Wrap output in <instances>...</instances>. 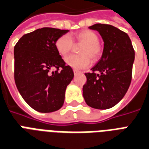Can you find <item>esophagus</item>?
Instances as JSON below:
<instances>
[{"instance_id":"34e87169","label":"esophagus","mask_w":149,"mask_h":149,"mask_svg":"<svg viewBox=\"0 0 149 149\" xmlns=\"http://www.w3.org/2000/svg\"><path fill=\"white\" fill-rule=\"evenodd\" d=\"M73 72H74V75H76V74H78L79 73L80 71H78V70H74Z\"/></svg>"}]
</instances>
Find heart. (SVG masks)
Segmentation results:
<instances>
[{"mask_svg":"<svg viewBox=\"0 0 149 149\" xmlns=\"http://www.w3.org/2000/svg\"><path fill=\"white\" fill-rule=\"evenodd\" d=\"M74 40L82 45L79 49L81 55H71L65 58V63L72 68L82 69L89 66L91 60L96 62L102 56V47L99 43V36L91 30H85L76 33ZM74 47L73 40L68 35L59 37L55 42V48L60 55L67 56Z\"/></svg>","mask_w":149,"mask_h":149,"instance_id":"heart-1","label":"heart"}]
</instances>
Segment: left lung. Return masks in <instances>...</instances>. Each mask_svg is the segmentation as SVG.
Masks as SVG:
<instances>
[{"label": "left lung", "mask_w": 149, "mask_h": 149, "mask_svg": "<svg viewBox=\"0 0 149 149\" xmlns=\"http://www.w3.org/2000/svg\"><path fill=\"white\" fill-rule=\"evenodd\" d=\"M88 29L100 33L104 45L92 72L85 74L83 97L92 108L109 109L124 98L130 86L134 50L128 35L113 25L99 23Z\"/></svg>", "instance_id": "left-lung-1"}]
</instances>
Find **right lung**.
Wrapping results in <instances>:
<instances>
[{
  "label": "right lung",
  "mask_w": 149,
  "mask_h": 149,
  "mask_svg": "<svg viewBox=\"0 0 149 149\" xmlns=\"http://www.w3.org/2000/svg\"><path fill=\"white\" fill-rule=\"evenodd\" d=\"M68 32L54 28L38 29L23 36L14 48L17 88L25 102L40 113L61 108L67 86L74 78L72 68L65 65L55 48L56 40ZM54 67L57 71L49 73Z\"/></svg>",
  "instance_id": "1"
}]
</instances>
